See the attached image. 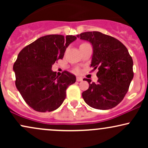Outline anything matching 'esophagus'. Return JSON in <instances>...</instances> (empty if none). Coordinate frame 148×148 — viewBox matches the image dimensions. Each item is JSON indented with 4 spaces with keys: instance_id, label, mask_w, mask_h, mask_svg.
I'll return each instance as SVG.
<instances>
[{
    "instance_id": "1",
    "label": "esophagus",
    "mask_w": 148,
    "mask_h": 148,
    "mask_svg": "<svg viewBox=\"0 0 148 148\" xmlns=\"http://www.w3.org/2000/svg\"><path fill=\"white\" fill-rule=\"evenodd\" d=\"M76 81H83V78L82 77H76Z\"/></svg>"
}]
</instances>
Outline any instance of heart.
<instances>
[{
    "mask_svg": "<svg viewBox=\"0 0 148 148\" xmlns=\"http://www.w3.org/2000/svg\"><path fill=\"white\" fill-rule=\"evenodd\" d=\"M84 44H86V43H83V44H81V45H84Z\"/></svg>",
    "mask_w": 148,
    "mask_h": 148,
    "instance_id": "heart-1",
    "label": "heart"
}]
</instances>
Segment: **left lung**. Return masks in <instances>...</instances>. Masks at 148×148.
Masks as SVG:
<instances>
[{
	"instance_id": "left-lung-1",
	"label": "left lung",
	"mask_w": 148,
	"mask_h": 148,
	"mask_svg": "<svg viewBox=\"0 0 148 148\" xmlns=\"http://www.w3.org/2000/svg\"><path fill=\"white\" fill-rule=\"evenodd\" d=\"M92 44L91 67L98 69L97 82L89 84L83 92L85 102L96 109L107 110L116 106L124 99L134 77L133 60L125 45L113 37L100 32H85L76 35Z\"/></svg>"
}]
</instances>
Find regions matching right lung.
<instances>
[{"mask_svg": "<svg viewBox=\"0 0 148 148\" xmlns=\"http://www.w3.org/2000/svg\"><path fill=\"white\" fill-rule=\"evenodd\" d=\"M76 36L49 35L24 47L18 53L13 69L15 85L27 104L38 112L53 111L60 106L66 90L76 82V76L64 71L60 76L52 65L63 58L66 49Z\"/></svg>", "mask_w": 148, "mask_h": 148, "instance_id": "1", "label": "right lung"}]
</instances>
